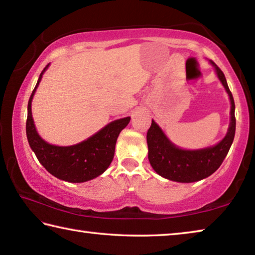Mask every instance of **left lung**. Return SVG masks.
Segmentation results:
<instances>
[{"label": "left lung", "mask_w": 255, "mask_h": 255, "mask_svg": "<svg viewBox=\"0 0 255 255\" xmlns=\"http://www.w3.org/2000/svg\"><path fill=\"white\" fill-rule=\"evenodd\" d=\"M215 67L216 74L221 80L231 100V123L228 131L224 139L211 147L187 150L176 147L169 140L157 124L152 120V125L147 131L148 159L154 171L163 178L176 182H196L207 178L222 165L230 150L235 136L236 119L235 103L232 92L228 88L225 75L216 64L210 60Z\"/></svg>", "instance_id": "8db88e82"}]
</instances>
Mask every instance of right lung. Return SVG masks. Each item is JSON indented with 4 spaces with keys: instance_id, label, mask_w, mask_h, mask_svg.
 <instances>
[{
    "instance_id": "1",
    "label": "right lung",
    "mask_w": 255,
    "mask_h": 255,
    "mask_svg": "<svg viewBox=\"0 0 255 255\" xmlns=\"http://www.w3.org/2000/svg\"><path fill=\"white\" fill-rule=\"evenodd\" d=\"M48 66L49 64L42 70L28 102L25 131L29 145L38 161L50 174L67 182H85L97 178L109 167L115 155L117 138L120 131L130 122V117L115 120L80 144L73 146L48 144L38 135L31 114L33 94Z\"/></svg>"
}]
</instances>
